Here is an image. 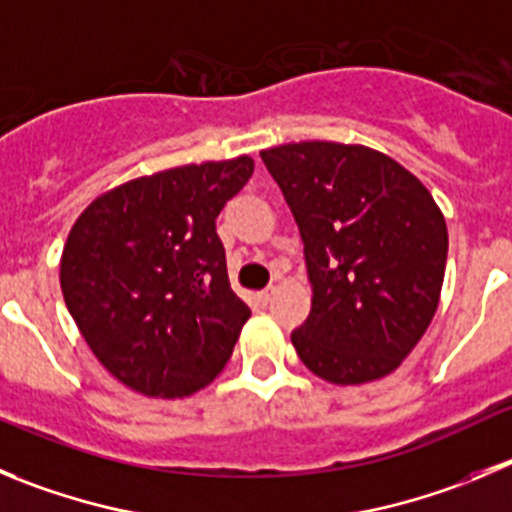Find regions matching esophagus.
Returning <instances> with one entry per match:
<instances>
[{"label": "esophagus", "instance_id": "34e87169", "mask_svg": "<svg viewBox=\"0 0 512 512\" xmlns=\"http://www.w3.org/2000/svg\"><path fill=\"white\" fill-rule=\"evenodd\" d=\"M272 295H275V288H265V290H260V293H257V303L260 305H267L272 300Z\"/></svg>", "mask_w": 512, "mask_h": 512}]
</instances>
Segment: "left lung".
I'll return each instance as SVG.
<instances>
[{
  "label": "left lung",
  "instance_id": "1",
  "mask_svg": "<svg viewBox=\"0 0 512 512\" xmlns=\"http://www.w3.org/2000/svg\"><path fill=\"white\" fill-rule=\"evenodd\" d=\"M298 222L313 285L290 341L331 384L391 374L429 328L447 265V224L427 186L366 146L285 143L262 151Z\"/></svg>",
  "mask_w": 512,
  "mask_h": 512
}]
</instances>
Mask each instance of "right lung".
Listing matches in <instances>:
<instances>
[{"mask_svg": "<svg viewBox=\"0 0 512 512\" xmlns=\"http://www.w3.org/2000/svg\"><path fill=\"white\" fill-rule=\"evenodd\" d=\"M250 156L176 166L105 191L73 224L60 288L90 351L128 389L181 399L227 366L245 300L217 234Z\"/></svg>", "mask_w": 512, "mask_h": 512, "instance_id": "1", "label": "right lung"}]
</instances>
